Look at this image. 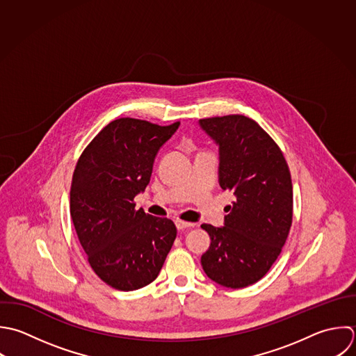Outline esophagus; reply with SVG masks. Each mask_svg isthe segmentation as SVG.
Masks as SVG:
<instances>
[{
	"label": "esophagus",
	"instance_id": "1",
	"mask_svg": "<svg viewBox=\"0 0 356 356\" xmlns=\"http://www.w3.org/2000/svg\"><path fill=\"white\" fill-rule=\"evenodd\" d=\"M176 223V227L179 229V230H183V229H190V227H193L194 226V223H190V222H184V220H176L175 222Z\"/></svg>",
	"mask_w": 356,
	"mask_h": 356
}]
</instances>
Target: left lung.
I'll list each match as a JSON object with an SVG mask.
<instances>
[{"mask_svg":"<svg viewBox=\"0 0 356 356\" xmlns=\"http://www.w3.org/2000/svg\"><path fill=\"white\" fill-rule=\"evenodd\" d=\"M219 147V184L236 200L222 227L202 225L211 245L201 257L207 276L227 289L261 280L282 252L293 222V184L283 152L243 115L201 119Z\"/></svg>","mask_w":356,"mask_h":356,"instance_id":"1","label":"left lung"}]
</instances>
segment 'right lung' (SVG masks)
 <instances>
[{
	"instance_id": "obj_1",
	"label": "right lung",
	"mask_w": 356,
	"mask_h": 356,
	"mask_svg": "<svg viewBox=\"0 0 356 356\" xmlns=\"http://www.w3.org/2000/svg\"><path fill=\"white\" fill-rule=\"evenodd\" d=\"M179 126L116 119L77 161L70 216L90 266L116 290L133 291L152 283L176 238L170 219L137 211L133 200L148 186L158 151Z\"/></svg>"
}]
</instances>
